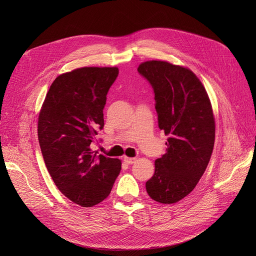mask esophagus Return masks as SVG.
Wrapping results in <instances>:
<instances>
[{
  "label": "esophagus",
  "instance_id": "1",
  "mask_svg": "<svg viewBox=\"0 0 256 256\" xmlns=\"http://www.w3.org/2000/svg\"><path fill=\"white\" fill-rule=\"evenodd\" d=\"M136 158H128V156H124V160L128 164V165H130V164H134L136 162Z\"/></svg>",
  "mask_w": 256,
  "mask_h": 256
}]
</instances>
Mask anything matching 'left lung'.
<instances>
[{"label": "left lung", "instance_id": "left-lung-1", "mask_svg": "<svg viewBox=\"0 0 256 256\" xmlns=\"http://www.w3.org/2000/svg\"><path fill=\"white\" fill-rule=\"evenodd\" d=\"M138 72L152 85L160 130L169 138L156 160L146 191L160 204L190 194L208 167L214 143V118L206 90L190 70L166 61H147Z\"/></svg>", "mask_w": 256, "mask_h": 256}]
</instances>
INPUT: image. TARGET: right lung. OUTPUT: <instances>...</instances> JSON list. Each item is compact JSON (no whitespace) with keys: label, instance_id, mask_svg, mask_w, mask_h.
Wrapping results in <instances>:
<instances>
[{"label":"right lung","instance_id":"1","mask_svg":"<svg viewBox=\"0 0 256 256\" xmlns=\"http://www.w3.org/2000/svg\"><path fill=\"white\" fill-rule=\"evenodd\" d=\"M117 67H82L60 74L38 118V141L54 182L72 202L90 208L110 194L121 162L92 150L104 128L106 94Z\"/></svg>","mask_w":256,"mask_h":256}]
</instances>
